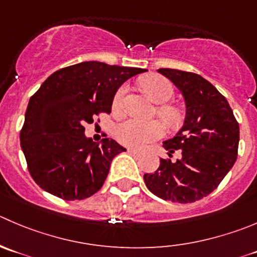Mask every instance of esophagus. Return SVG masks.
I'll return each mask as SVG.
<instances>
[{"label":"esophagus","mask_w":257,"mask_h":257,"mask_svg":"<svg viewBox=\"0 0 257 257\" xmlns=\"http://www.w3.org/2000/svg\"><path fill=\"white\" fill-rule=\"evenodd\" d=\"M128 153L134 154V156H141L142 151H139V149H134V148H128Z\"/></svg>","instance_id":"obj_1"}]
</instances>
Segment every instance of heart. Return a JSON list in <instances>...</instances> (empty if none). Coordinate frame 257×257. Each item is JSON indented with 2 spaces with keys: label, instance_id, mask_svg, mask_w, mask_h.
I'll return each instance as SVG.
<instances>
[{
  "label": "heart",
  "instance_id": "heart-1",
  "mask_svg": "<svg viewBox=\"0 0 257 257\" xmlns=\"http://www.w3.org/2000/svg\"><path fill=\"white\" fill-rule=\"evenodd\" d=\"M141 86L156 103L163 104L158 108V114L169 126L179 125L181 113L176 108L167 105L173 96V86L168 79L161 75H147L141 80ZM126 88L120 86L113 98V109L118 111L123 104ZM164 134V125L158 120L141 121L137 119H126L116 125L115 138L119 143L126 147L141 148L151 142L157 141Z\"/></svg>",
  "mask_w": 257,
  "mask_h": 257
}]
</instances>
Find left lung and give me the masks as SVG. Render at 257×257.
<instances>
[{"label":"left lung","instance_id":"8db88e82","mask_svg":"<svg viewBox=\"0 0 257 257\" xmlns=\"http://www.w3.org/2000/svg\"><path fill=\"white\" fill-rule=\"evenodd\" d=\"M181 90L186 119L174 138L163 143L169 158H161L158 169L144 174V182L157 197L191 203L215 191L237 158L240 126L225 96L195 73L158 69Z\"/></svg>","mask_w":257,"mask_h":257}]
</instances>
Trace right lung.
<instances>
[{
    "mask_svg": "<svg viewBox=\"0 0 257 257\" xmlns=\"http://www.w3.org/2000/svg\"><path fill=\"white\" fill-rule=\"evenodd\" d=\"M144 71L85 61L60 69L42 83L30 98L20 141L27 169L44 191L75 201L103 187L113 158L126 149L109 138L95 144L84 125L110 114L119 86Z\"/></svg>",
    "mask_w": 257,
    "mask_h": 257,
    "instance_id": "right-lung-1",
    "label": "right lung"
}]
</instances>
